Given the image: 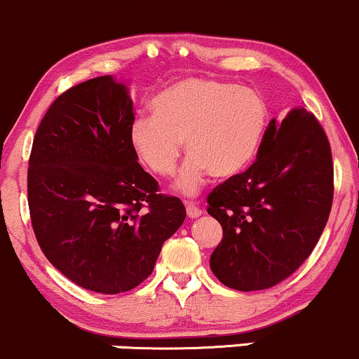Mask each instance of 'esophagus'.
Listing matches in <instances>:
<instances>
[{
  "instance_id": "esophagus-1",
  "label": "esophagus",
  "mask_w": 359,
  "mask_h": 359,
  "mask_svg": "<svg viewBox=\"0 0 359 359\" xmlns=\"http://www.w3.org/2000/svg\"><path fill=\"white\" fill-rule=\"evenodd\" d=\"M201 213H203L201 212V208L196 207L193 201H187V215L190 217V219H196V217H200Z\"/></svg>"
}]
</instances>
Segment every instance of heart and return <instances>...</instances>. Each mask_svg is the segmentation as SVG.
I'll return each mask as SVG.
<instances>
[{
	"mask_svg": "<svg viewBox=\"0 0 359 359\" xmlns=\"http://www.w3.org/2000/svg\"><path fill=\"white\" fill-rule=\"evenodd\" d=\"M152 116L134 120L130 146L154 175L176 171L181 142L190 154L176 188L195 195L207 176L233 178L251 166L269 122L263 96L249 88L208 78H187L161 90L151 102Z\"/></svg>",
	"mask_w": 359,
	"mask_h": 359,
	"instance_id": "heart-1",
	"label": "heart"
}]
</instances>
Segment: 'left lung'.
<instances>
[{"label":"left lung","instance_id":"left-lung-1","mask_svg":"<svg viewBox=\"0 0 359 359\" xmlns=\"http://www.w3.org/2000/svg\"><path fill=\"white\" fill-rule=\"evenodd\" d=\"M332 195L331 146L316 116L299 107L273 118L256 163L207 198L224 231L210 256L213 275L241 292L283 281L316 248Z\"/></svg>","mask_w":359,"mask_h":359}]
</instances>
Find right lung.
<instances>
[{
    "label": "right lung",
    "instance_id": "1",
    "mask_svg": "<svg viewBox=\"0 0 359 359\" xmlns=\"http://www.w3.org/2000/svg\"><path fill=\"white\" fill-rule=\"evenodd\" d=\"M134 120L126 83L88 79L50 104L28 161L40 249L76 285L107 295L142 283L187 217L181 200L158 193L137 163Z\"/></svg>",
    "mask_w": 359,
    "mask_h": 359
}]
</instances>
